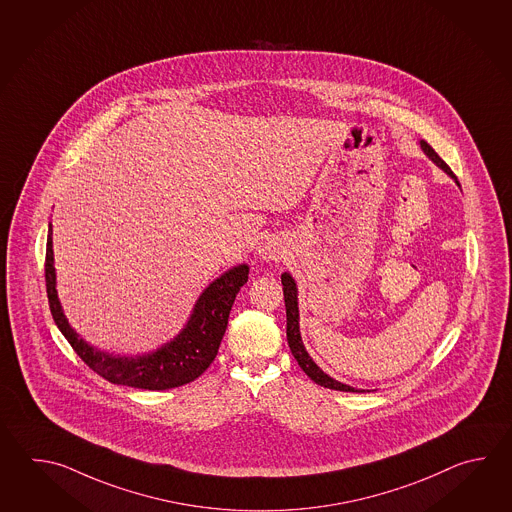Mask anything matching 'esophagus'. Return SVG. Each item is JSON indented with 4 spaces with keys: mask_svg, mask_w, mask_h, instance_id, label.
<instances>
[{
    "mask_svg": "<svg viewBox=\"0 0 512 512\" xmlns=\"http://www.w3.org/2000/svg\"><path fill=\"white\" fill-rule=\"evenodd\" d=\"M258 256L263 261H278L283 258V247L282 243L274 238H267L265 241H261L260 247H258Z\"/></svg>",
    "mask_w": 512,
    "mask_h": 512,
    "instance_id": "esophagus-1",
    "label": "esophagus"
}]
</instances>
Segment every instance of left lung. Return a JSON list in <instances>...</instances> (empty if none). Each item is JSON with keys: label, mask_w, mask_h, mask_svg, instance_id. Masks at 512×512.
Listing matches in <instances>:
<instances>
[{"label": "left lung", "mask_w": 512, "mask_h": 512, "mask_svg": "<svg viewBox=\"0 0 512 512\" xmlns=\"http://www.w3.org/2000/svg\"><path fill=\"white\" fill-rule=\"evenodd\" d=\"M421 148H423V152L426 153V157L432 159V161H434L443 172L450 175V177L456 181V185L459 186L456 175L452 174V170L448 168V164L432 150V146L426 144L425 141H421ZM282 285L283 300H285V313H287V342H289V348H291L294 359L298 362V366L305 371V375H307L311 381H315L316 384H320V386H324V388H329V390H338V392H366V390H357V388H353V386H349V384H344V382L335 381L333 377H329L327 373H324V371L316 366L315 360L311 359V355L307 353L304 342H302V337H300L298 287H296V282H294V278L289 272H283Z\"/></svg>", "instance_id": "8db88e82"}]
</instances>
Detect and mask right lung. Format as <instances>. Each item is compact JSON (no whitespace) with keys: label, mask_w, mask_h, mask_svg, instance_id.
Instances as JSON below:
<instances>
[{"label":"right lung","mask_w":512,"mask_h":512,"mask_svg":"<svg viewBox=\"0 0 512 512\" xmlns=\"http://www.w3.org/2000/svg\"><path fill=\"white\" fill-rule=\"evenodd\" d=\"M249 280V265L241 263L223 272L197 298L185 327L161 348L120 357L95 348L80 338L67 322L56 293L55 254H53V225L49 223L47 251H45V285L51 315L78 357L100 377L113 384L131 386L139 390H170L196 381L218 355L221 338L229 324L230 309L236 294Z\"/></svg>","instance_id":"add662e5"}]
</instances>
